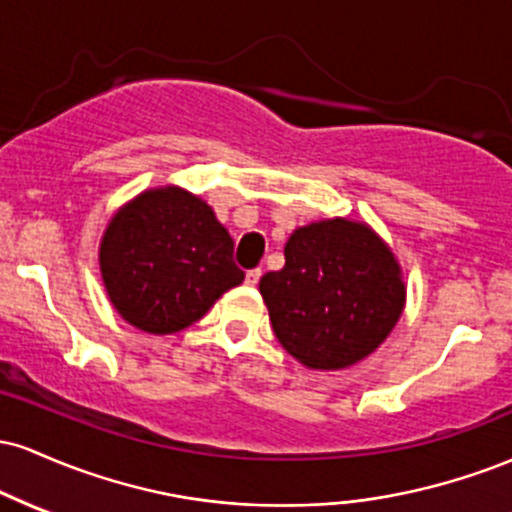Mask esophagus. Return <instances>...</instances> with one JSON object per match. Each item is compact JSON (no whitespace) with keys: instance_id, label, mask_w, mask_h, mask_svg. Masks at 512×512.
Masks as SVG:
<instances>
[{"instance_id":"34e87169","label":"esophagus","mask_w":512,"mask_h":512,"mask_svg":"<svg viewBox=\"0 0 512 512\" xmlns=\"http://www.w3.org/2000/svg\"><path fill=\"white\" fill-rule=\"evenodd\" d=\"M262 276V269H250L248 274H245V284L248 286H257V281H260Z\"/></svg>"}]
</instances>
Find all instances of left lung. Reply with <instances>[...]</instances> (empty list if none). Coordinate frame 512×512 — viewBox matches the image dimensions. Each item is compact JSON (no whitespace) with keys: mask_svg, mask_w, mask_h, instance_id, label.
<instances>
[{"mask_svg":"<svg viewBox=\"0 0 512 512\" xmlns=\"http://www.w3.org/2000/svg\"><path fill=\"white\" fill-rule=\"evenodd\" d=\"M286 264L260 279L274 334L315 370H339L373 354L404 310L402 269L361 221L325 219L296 228Z\"/></svg>","mask_w":512,"mask_h":512,"instance_id":"obj_1","label":"left lung"}]
</instances>
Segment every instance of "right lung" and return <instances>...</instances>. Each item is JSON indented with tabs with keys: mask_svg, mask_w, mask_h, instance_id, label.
I'll list each match as a JSON object with an SVG mask.
<instances>
[{
	"mask_svg": "<svg viewBox=\"0 0 512 512\" xmlns=\"http://www.w3.org/2000/svg\"><path fill=\"white\" fill-rule=\"evenodd\" d=\"M98 260L117 313L149 334L185 330L245 279L233 238L209 204L173 185L146 190L117 211Z\"/></svg>",
	"mask_w": 512,
	"mask_h": 512,
	"instance_id": "right-lung-1",
	"label": "right lung"
}]
</instances>
